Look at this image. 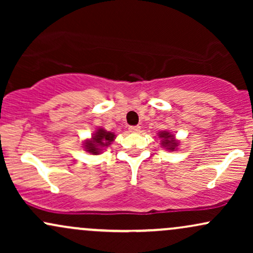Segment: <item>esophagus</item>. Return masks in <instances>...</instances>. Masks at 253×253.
Segmentation results:
<instances>
[{"mask_svg": "<svg viewBox=\"0 0 253 253\" xmlns=\"http://www.w3.org/2000/svg\"><path fill=\"white\" fill-rule=\"evenodd\" d=\"M140 130V126H130L129 127V132L132 133H138Z\"/></svg>", "mask_w": 253, "mask_h": 253, "instance_id": "esophagus-1", "label": "esophagus"}]
</instances>
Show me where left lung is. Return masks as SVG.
I'll return each mask as SVG.
<instances>
[{
    "mask_svg": "<svg viewBox=\"0 0 253 253\" xmlns=\"http://www.w3.org/2000/svg\"><path fill=\"white\" fill-rule=\"evenodd\" d=\"M158 135H159V138L162 139V146H163L164 149L173 151L177 146H178V143L175 140L173 135L170 134V132H168V130L161 132Z\"/></svg>",
    "mask_w": 253,
    "mask_h": 253,
    "instance_id": "left-lung-1",
    "label": "left lung"
}]
</instances>
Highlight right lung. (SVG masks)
<instances>
[{
    "label": "right lung",
    "mask_w": 253,
    "mask_h": 253,
    "mask_svg": "<svg viewBox=\"0 0 253 253\" xmlns=\"http://www.w3.org/2000/svg\"><path fill=\"white\" fill-rule=\"evenodd\" d=\"M115 134L112 132H107L106 129L98 128L94 133L92 138L90 140H86L84 143V149L92 155H98L102 151L103 147L109 146L110 143L114 140Z\"/></svg>",
    "instance_id": "right-lung-1"
}]
</instances>
